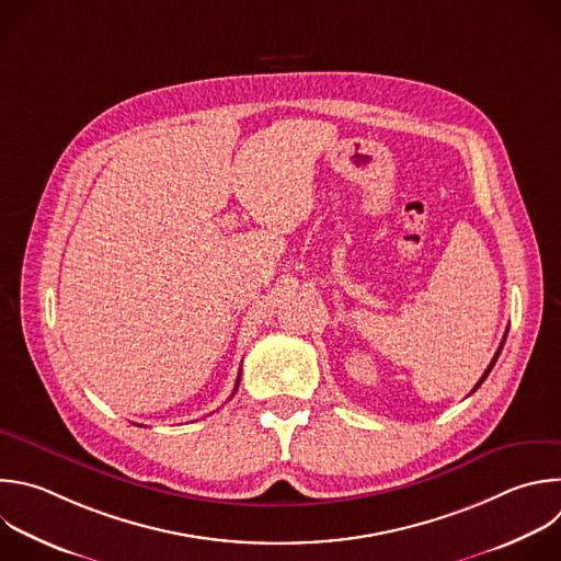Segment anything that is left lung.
I'll return each mask as SVG.
<instances>
[{"label": "left lung", "instance_id": "obj_1", "mask_svg": "<svg viewBox=\"0 0 561 561\" xmlns=\"http://www.w3.org/2000/svg\"><path fill=\"white\" fill-rule=\"evenodd\" d=\"M504 341H506V332H504V339H502V343H500V347H497V352H495V356H493V358H491V363H489V367H486V369H484V375H482V377H480V381H478V383H476V388H473V392H476V390H478V388H480V386H482V383H484V379H486V377H489V371H491V369H493V365H495V360H497V356H500V352H502V347H504Z\"/></svg>", "mask_w": 561, "mask_h": 561}]
</instances>
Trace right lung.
<instances>
[{
    "label": "right lung",
    "instance_id": "obj_1",
    "mask_svg": "<svg viewBox=\"0 0 561 561\" xmlns=\"http://www.w3.org/2000/svg\"><path fill=\"white\" fill-rule=\"evenodd\" d=\"M238 386H240V377H238V381H236V388H233V394L238 392Z\"/></svg>",
    "mask_w": 561,
    "mask_h": 561
}]
</instances>
